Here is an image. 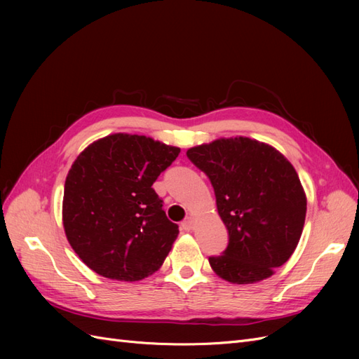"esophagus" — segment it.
<instances>
[{
	"mask_svg": "<svg viewBox=\"0 0 359 359\" xmlns=\"http://www.w3.org/2000/svg\"><path fill=\"white\" fill-rule=\"evenodd\" d=\"M194 223H196V222H194V217L193 215L187 217V219L182 222V229L184 231H193L194 229Z\"/></svg>",
	"mask_w": 359,
	"mask_h": 359,
	"instance_id": "1",
	"label": "esophagus"
}]
</instances>
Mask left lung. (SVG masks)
Returning <instances> with one entry per match:
<instances>
[{
  "mask_svg": "<svg viewBox=\"0 0 359 359\" xmlns=\"http://www.w3.org/2000/svg\"><path fill=\"white\" fill-rule=\"evenodd\" d=\"M208 175L229 244L210 265L220 278L250 285L269 278L299 243L307 198L292 163L265 142L220 137L187 149Z\"/></svg>",
  "mask_w": 359,
  "mask_h": 359,
  "instance_id": "1",
  "label": "left lung"
}]
</instances>
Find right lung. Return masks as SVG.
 Here are the masks:
<instances>
[{
	"label": "right lung",
	"instance_id": "add662e5",
	"mask_svg": "<svg viewBox=\"0 0 359 359\" xmlns=\"http://www.w3.org/2000/svg\"><path fill=\"white\" fill-rule=\"evenodd\" d=\"M180 151L153 137L114 133L76 157L64 184L62 224L94 273L137 281L165 262L180 231L151 186Z\"/></svg>",
	"mask_w": 359,
	"mask_h": 359
}]
</instances>
